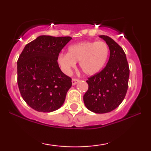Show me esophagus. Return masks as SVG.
I'll list each match as a JSON object with an SVG mask.
<instances>
[{
    "instance_id": "obj_1",
    "label": "esophagus",
    "mask_w": 151,
    "mask_h": 151,
    "mask_svg": "<svg viewBox=\"0 0 151 151\" xmlns=\"http://www.w3.org/2000/svg\"><path fill=\"white\" fill-rule=\"evenodd\" d=\"M71 82H72V84H73V85H76V84H77L78 82H79V80L76 79V78H73L71 80Z\"/></svg>"
}]
</instances>
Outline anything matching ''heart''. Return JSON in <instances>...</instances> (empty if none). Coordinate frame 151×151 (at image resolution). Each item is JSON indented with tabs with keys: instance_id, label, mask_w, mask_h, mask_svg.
<instances>
[{
	"instance_id": "heart-1",
	"label": "heart",
	"mask_w": 151,
	"mask_h": 151,
	"mask_svg": "<svg viewBox=\"0 0 151 151\" xmlns=\"http://www.w3.org/2000/svg\"><path fill=\"white\" fill-rule=\"evenodd\" d=\"M109 53L106 42L82 41L69 46L68 53L59 54L57 63L64 73L69 74L79 62L80 68L85 75L93 76L104 67Z\"/></svg>"
}]
</instances>
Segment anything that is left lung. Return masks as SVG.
I'll list each match as a JSON object with an SVG mask.
<instances>
[{"mask_svg":"<svg viewBox=\"0 0 151 151\" xmlns=\"http://www.w3.org/2000/svg\"><path fill=\"white\" fill-rule=\"evenodd\" d=\"M100 38L109 46L110 56L104 69L86 80L88 88L83 100L89 111L106 113L116 109L124 99L130 71L122 48L110 37L102 35Z\"/></svg>","mask_w":151,"mask_h":151,"instance_id":"obj_1","label":"left lung"}]
</instances>
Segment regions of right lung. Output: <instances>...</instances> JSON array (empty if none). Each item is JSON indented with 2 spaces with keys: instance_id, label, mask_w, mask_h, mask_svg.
Here are the masks:
<instances>
[{
  "instance_id": "1",
  "label": "right lung",
  "mask_w": 151,
  "mask_h": 151,
  "mask_svg": "<svg viewBox=\"0 0 151 151\" xmlns=\"http://www.w3.org/2000/svg\"><path fill=\"white\" fill-rule=\"evenodd\" d=\"M71 37L40 36L24 47L17 62L20 93L30 107L49 113L60 108L72 85L57 58Z\"/></svg>"
}]
</instances>
